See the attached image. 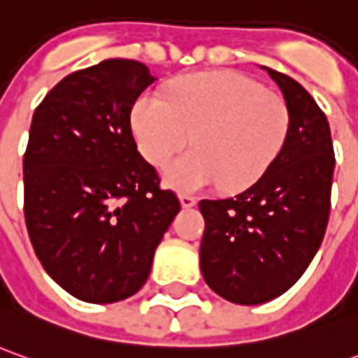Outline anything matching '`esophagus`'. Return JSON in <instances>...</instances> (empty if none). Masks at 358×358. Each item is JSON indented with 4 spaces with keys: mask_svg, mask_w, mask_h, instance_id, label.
<instances>
[{
    "mask_svg": "<svg viewBox=\"0 0 358 358\" xmlns=\"http://www.w3.org/2000/svg\"><path fill=\"white\" fill-rule=\"evenodd\" d=\"M196 198L194 196H188V194H182L180 196V203H182V208H192V206H196Z\"/></svg>",
    "mask_w": 358,
    "mask_h": 358,
    "instance_id": "34e87169",
    "label": "esophagus"
}]
</instances>
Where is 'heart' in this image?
<instances>
[{"label":"heart","instance_id":"obj_1","mask_svg":"<svg viewBox=\"0 0 358 358\" xmlns=\"http://www.w3.org/2000/svg\"><path fill=\"white\" fill-rule=\"evenodd\" d=\"M141 155L162 166L186 148L196 150L164 168L166 186L196 192L217 184L252 186L275 162L289 134V106L240 73H198L176 80L170 96L146 91L132 108Z\"/></svg>","mask_w":358,"mask_h":358}]
</instances>
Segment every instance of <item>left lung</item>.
Instances as JSON below:
<instances>
[{"label":"left lung","mask_w":358,"mask_h":358,"mask_svg":"<svg viewBox=\"0 0 358 358\" xmlns=\"http://www.w3.org/2000/svg\"><path fill=\"white\" fill-rule=\"evenodd\" d=\"M289 106V134L275 162L248 190L202 200L200 269L224 299L271 301L301 278L325 236L335 152L325 113L301 85L265 67Z\"/></svg>","instance_id":"1"}]
</instances>
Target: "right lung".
Listing matches in <instances>:
<instances>
[{
  "label": "right lung",
  "mask_w": 358,
  "mask_h": 358,
  "mask_svg": "<svg viewBox=\"0 0 358 358\" xmlns=\"http://www.w3.org/2000/svg\"><path fill=\"white\" fill-rule=\"evenodd\" d=\"M152 83L138 61L106 59L59 80L33 113L25 224L45 271L80 301L115 303L141 289L180 212L130 129Z\"/></svg>",
  "instance_id": "1"
}]
</instances>
